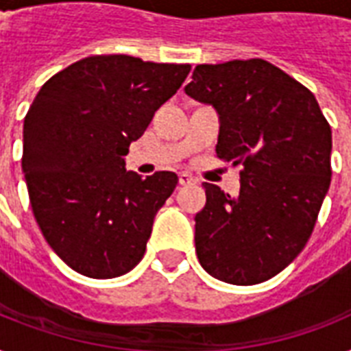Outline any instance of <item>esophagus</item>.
I'll use <instances>...</instances> for the list:
<instances>
[{"label":"esophagus","mask_w":351,"mask_h":351,"mask_svg":"<svg viewBox=\"0 0 351 351\" xmlns=\"http://www.w3.org/2000/svg\"><path fill=\"white\" fill-rule=\"evenodd\" d=\"M193 182H195V178H193L189 173H180V175H178V184H180V186H187V184H193Z\"/></svg>","instance_id":"esophagus-1"}]
</instances>
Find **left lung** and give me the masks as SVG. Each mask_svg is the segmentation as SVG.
<instances>
[{"instance_id":"obj_1","label":"left lung","mask_w":351,"mask_h":351,"mask_svg":"<svg viewBox=\"0 0 351 351\" xmlns=\"http://www.w3.org/2000/svg\"><path fill=\"white\" fill-rule=\"evenodd\" d=\"M184 90L219 114L217 156L242 165L237 197L204 182L198 261L222 282H264L313 231L332 180V129L315 96L261 58L197 65Z\"/></svg>"}]
</instances>
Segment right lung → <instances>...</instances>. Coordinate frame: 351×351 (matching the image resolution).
Wrapping results in <instances>:
<instances>
[{"instance_id": "obj_1", "label": "right lung", "mask_w": 351, "mask_h": 351, "mask_svg": "<svg viewBox=\"0 0 351 351\" xmlns=\"http://www.w3.org/2000/svg\"><path fill=\"white\" fill-rule=\"evenodd\" d=\"M191 67L125 54L90 56L54 74L23 123V169L36 222L54 253L90 278L125 275L142 261L154 217L178 176L125 169L154 112Z\"/></svg>"}]
</instances>
